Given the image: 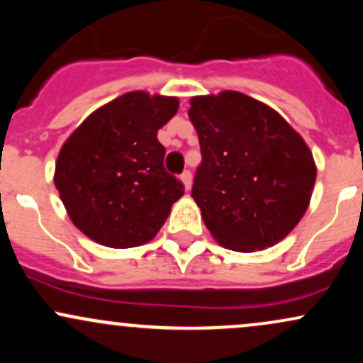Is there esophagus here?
<instances>
[{
  "label": "esophagus",
  "instance_id": "esophagus-1",
  "mask_svg": "<svg viewBox=\"0 0 363 363\" xmlns=\"http://www.w3.org/2000/svg\"><path fill=\"white\" fill-rule=\"evenodd\" d=\"M181 182L184 184L186 191L191 189V172H189V170H186V172L181 174Z\"/></svg>",
  "mask_w": 363,
  "mask_h": 363
}]
</instances>
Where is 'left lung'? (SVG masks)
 Wrapping results in <instances>:
<instances>
[{"label": "left lung", "instance_id": "8db88e82", "mask_svg": "<svg viewBox=\"0 0 363 363\" xmlns=\"http://www.w3.org/2000/svg\"><path fill=\"white\" fill-rule=\"evenodd\" d=\"M201 147L191 196L213 239L237 252L262 251L301 222L314 191V157L269 106L235 90L191 97Z\"/></svg>", "mask_w": 363, "mask_h": 363}]
</instances>
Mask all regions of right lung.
<instances>
[{
  "mask_svg": "<svg viewBox=\"0 0 363 363\" xmlns=\"http://www.w3.org/2000/svg\"><path fill=\"white\" fill-rule=\"evenodd\" d=\"M179 99L145 90L123 94L94 111L62 143L54 186L69 220L94 242L114 249L150 242L184 194L165 172L158 129Z\"/></svg>",
  "mask_w": 363,
  "mask_h": 363,
  "instance_id": "right-lung-1",
  "label": "right lung"
}]
</instances>
